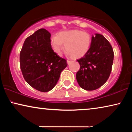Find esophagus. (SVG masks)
<instances>
[{"label": "esophagus", "mask_w": 132, "mask_h": 132, "mask_svg": "<svg viewBox=\"0 0 132 132\" xmlns=\"http://www.w3.org/2000/svg\"><path fill=\"white\" fill-rule=\"evenodd\" d=\"M72 62V61H70V60H67V64L68 65H70L71 63Z\"/></svg>", "instance_id": "34e87169"}]
</instances>
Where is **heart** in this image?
<instances>
[{
	"mask_svg": "<svg viewBox=\"0 0 132 132\" xmlns=\"http://www.w3.org/2000/svg\"><path fill=\"white\" fill-rule=\"evenodd\" d=\"M52 48L57 55H61L65 49L67 55L73 58H80L89 51L91 45V37L87 32L74 29L61 32L51 38Z\"/></svg>",
	"mask_w": 132,
	"mask_h": 132,
	"instance_id": "obj_1",
	"label": "heart"
}]
</instances>
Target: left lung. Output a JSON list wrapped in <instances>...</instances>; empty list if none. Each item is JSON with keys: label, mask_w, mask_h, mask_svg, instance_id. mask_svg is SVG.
Listing matches in <instances>:
<instances>
[{"label": "left lung", "mask_w": 132, "mask_h": 132, "mask_svg": "<svg viewBox=\"0 0 132 132\" xmlns=\"http://www.w3.org/2000/svg\"><path fill=\"white\" fill-rule=\"evenodd\" d=\"M113 57L112 47L103 35L95 34L92 36L89 51L77 60L80 66L76 73L79 86L87 91L101 87L109 78Z\"/></svg>", "instance_id": "obj_1"}]
</instances>
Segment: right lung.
<instances>
[{
  "label": "right lung",
  "mask_w": 132,
  "mask_h": 132,
  "mask_svg": "<svg viewBox=\"0 0 132 132\" xmlns=\"http://www.w3.org/2000/svg\"><path fill=\"white\" fill-rule=\"evenodd\" d=\"M51 34L45 29L38 30L24 41L20 54V68L28 84L41 92L53 89L61 72L67 66L52 49Z\"/></svg>",
  "instance_id": "1"
}]
</instances>
